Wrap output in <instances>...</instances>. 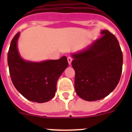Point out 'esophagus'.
<instances>
[{
  "mask_svg": "<svg viewBox=\"0 0 132 132\" xmlns=\"http://www.w3.org/2000/svg\"><path fill=\"white\" fill-rule=\"evenodd\" d=\"M67 60H68L69 64V65H71V62H72V60H73L72 57H69L67 58Z\"/></svg>",
  "mask_w": 132,
  "mask_h": 132,
  "instance_id": "1",
  "label": "esophagus"
}]
</instances>
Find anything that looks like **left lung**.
Returning a JSON list of instances; mask_svg holds the SVG:
<instances>
[{
  "instance_id": "8db88e82",
  "label": "left lung",
  "mask_w": 132,
  "mask_h": 132,
  "mask_svg": "<svg viewBox=\"0 0 132 132\" xmlns=\"http://www.w3.org/2000/svg\"><path fill=\"white\" fill-rule=\"evenodd\" d=\"M101 34L87 48L71 55L75 89L79 97L87 101L108 96L122 74L123 55L117 38L107 30L101 31Z\"/></svg>"
}]
</instances>
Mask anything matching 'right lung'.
<instances>
[{
    "label": "right lung",
    "mask_w": 132,
    "mask_h": 132,
    "mask_svg": "<svg viewBox=\"0 0 132 132\" xmlns=\"http://www.w3.org/2000/svg\"><path fill=\"white\" fill-rule=\"evenodd\" d=\"M20 32L12 39L8 52V65L14 86L28 101L43 103L53 98L57 82L68 66L65 56L57 60L31 62L21 57L17 47Z\"/></svg>",
    "instance_id": "obj_1"
}]
</instances>
